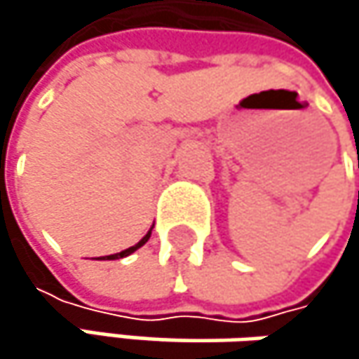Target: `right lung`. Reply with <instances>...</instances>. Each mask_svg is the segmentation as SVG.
Segmentation results:
<instances>
[{
	"label": "right lung",
	"mask_w": 359,
	"mask_h": 359,
	"mask_svg": "<svg viewBox=\"0 0 359 359\" xmlns=\"http://www.w3.org/2000/svg\"><path fill=\"white\" fill-rule=\"evenodd\" d=\"M149 237H151V229H149V233H147V235H145V237H143V239H141V241H139L137 245H133V248H128V250L120 251V253H114V255H106V257H108V259H118V257H126V255H130L133 251H137V250H139V248H143V245L147 243V239H149Z\"/></svg>",
	"instance_id": "1"
}]
</instances>
